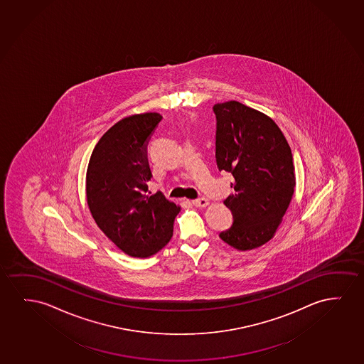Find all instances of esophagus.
<instances>
[{
	"label": "esophagus",
	"instance_id": "esophagus-1",
	"mask_svg": "<svg viewBox=\"0 0 364 364\" xmlns=\"http://www.w3.org/2000/svg\"><path fill=\"white\" fill-rule=\"evenodd\" d=\"M196 207H207V205H210V200H205V198H198V200H195L192 202Z\"/></svg>",
	"mask_w": 364,
	"mask_h": 364
}]
</instances>
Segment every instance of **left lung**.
I'll list each match as a JSON object with an SVG mask.
<instances>
[{"mask_svg": "<svg viewBox=\"0 0 364 364\" xmlns=\"http://www.w3.org/2000/svg\"><path fill=\"white\" fill-rule=\"evenodd\" d=\"M217 118L215 161L233 176L225 203L233 215L222 241L251 251L271 241L292 200L296 176L287 139L264 113L237 101L213 106Z\"/></svg>", "mask_w": 364, "mask_h": 364, "instance_id": "1", "label": "left lung"}]
</instances>
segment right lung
<instances>
[{"label":"right lung","instance_id":"add662e5","mask_svg":"<svg viewBox=\"0 0 364 364\" xmlns=\"http://www.w3.org/2000/svg\"><path fill=\"white\" fill-rule=\"evenodd\" d=\"M159 113L122 118L93 149L86 173L88 208L100 230L124 252L146 258L172 238L181 207L161 192L151 195L147 144L161 122Z\"/></svg>","mask_w":364,"mask_h":364}]
</instances>
